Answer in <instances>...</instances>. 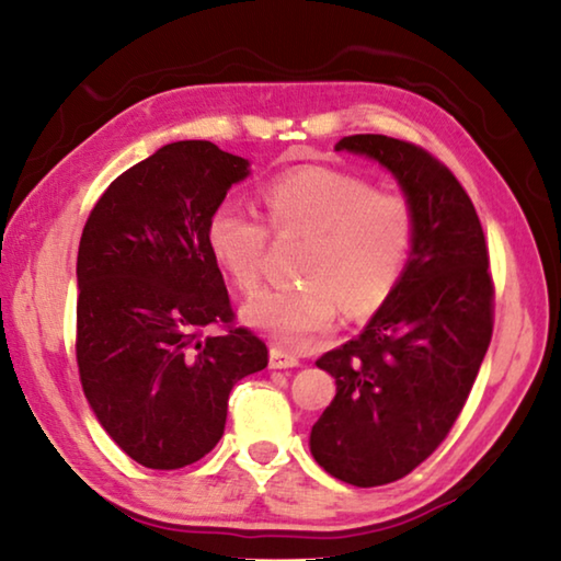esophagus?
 <instances>
[{
	"label": "esophagus",
	"mask_w": 561,
	"mask_h": 561,
	"mask_svg": "<svg viewBox=\"0 0 561 561\" xmlns=\"http://www.w3.org/2000/svg\"><path fill=\"white\" fill-rule=\"evenodd\" d=\"M270 366L272 368H294V366H299V356L289 354V351H284L282 346H272L270 348Z\"/></svg>",
	"instance_id": "1"
}]
</instances>
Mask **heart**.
Here are the masks:
<instances>
[{
	"label": "heart",
	"mask_w": 561,
	"mask_h": 561,
	"mask_svg": "<svg viewBox=\"0 0 561 561\" xmlns=\"http://www.w3.org/2000/svg\"><path fill=\"white\" fill-rule=\"evenodd\" d=\"M277 237H309L297 287L262 289L242 317L289 346H307L348 317L383 307L401 282L413 247V210L405 197L374 190L368 180L329 168H304L274 180L264 193ZM270 230L242 203L225 201L207 220V247L237 287L260 284Z\"/></svg>",
	"instance_id": "1"
}]
</instances>
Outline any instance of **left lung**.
I'll return each mask as SVG.
<instances>
[{
	"instance_id": "left-lung-1",
	"label": "left lung",
	"mask_w": 561,
	"mask_h": 561,
	"mask_svg": "<svg viewBox=\"0 0 561 561\" xmlns=\"http://www.w3.org/2000/svg\"><path fill=\"white\" fill-rule=\"evenodd\" d=\"M336 150L391 170L413 210L398 287L356 339L317 360L336 396L311 428V455L336 480L376 488L448 438L488 354L495 287L480 217L438 158L376 133L341 138Z\"/></svg>"
}]
</instances>
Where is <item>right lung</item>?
I'll list each match as a JSON object with an SVG mask.
<instances>
[{"label":"right lung","mask_w":561,"mask_h":561,"mask_svg":"<svg viewBox=\"0 0 561 561\" xmlns=\"http://www.w3.org/2000/svg\"><path fill=\"white\" fill-rule=\"evenodd\" d=\"M250 175L210 140H178L121 173L79 244L76 364L103 431L150 470H178L225 433L227 398L267 366V346L234 327L207 220ZM222 325L220 337L204 334Z\"/></svg>","instance_id":"add662e5"}]
</instances>
